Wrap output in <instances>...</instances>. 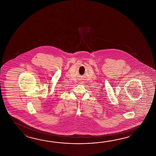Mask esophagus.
<instances>
[{
    "mask_svg": "<svg viewBox=\"0 0 156 156\" xmlns=\"http://www.w3.org/2000/svg\"><path fill=\"white\" fill-rule=\"evenodd\" d=\"M80 84H83V82H80Z\"/></svg>",
    "mask_w": 156,
    "mask_h": 156,
    "instance_id": "1",
    "label": "esophagus"
}]
</instances>
